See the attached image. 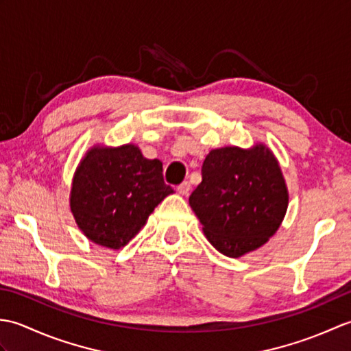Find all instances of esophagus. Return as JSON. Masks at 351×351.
<instances>
[{"label": "esophagus", "mask_w": 351, "mask_h": 351, "mask_svg": "<svg viewBox=\"0 0 351 351\" xmlns=\"http://www.w3.org/2000/svg\"><path fill=\"white\" fill-rule=\"evenodd\" d=\"M190 189H191V185H190V182L189 181H184L182 184H180L176 187V190H178V193H180V195H189L190 193Z\"/></svg>", "instance_id": "34e87169"}]
</instances>
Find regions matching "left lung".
Listing matches in <instances>:
<instances>
[{
  "label": "left lung",
  "instance_id": "8db88e82",
  "mask_svg": "<svg viewBox=\"0 0 351 351\" xmlns=\"http://www.w3.org/2000/svg\"><path fill=\"white\" fill-rule=\"evenodd\" d=\"M215 249L229 258L256 250L285 217L288 190L279 162L265 145L213 149L202 182L189 199Z\"/></svg>",
  "mask_w": 351,
  "mask_h": 351
}]
</instances>
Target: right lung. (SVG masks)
I'll list each match as a JSON object with an SVG mask.
<instances>
[{
	"label": "right lung",
	"instance_id": "1",
	"mask_svg": "<svg viewBox=\"0 0 351 351\" xmlns=\"http://www.w3.org/2000/svg\"><path fill=\"white\" fill-rule=\"evenodd\" d=\"M171 193L160 160L145 158L136 145H98L86 154L73 175L71 211L88 240L121 249Z\"/></svg>",
	"mask_w": 351,
	"mask_h": 351
}]
</instances>
